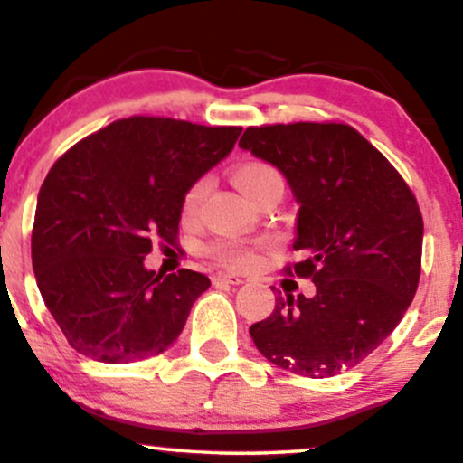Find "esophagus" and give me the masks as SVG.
I'll return each mask as SVG.
<instances>
[{
    "mask_svg": "<svg viewBox=\"0 0 463 463\" xmlns=\"http://www.w3.org/2000/svg\"><path fill=\"white\" fill-rule=\"evenodd\" d=\"M213 283L215 285H241L243 283V279L241 276H237V274H215L213 276Z\"/></svg>",
    "mask_w": 463,
    "mask_h": 463,
    "instance_id": "esophagus-1",
    "label": "esophagus"
}]
</instances>
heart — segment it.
<instances>
[{"mask_svg": "<svg viewBox=\"0 0 463 463\" xmlns=\"http://www.w3.org/2000/svg\"><path fill=\"white\" fill-rule=\"evenodd\" d=\"M274 174L279 172L268 163H246L241 165V167H237L235 184L250 198L254 187H257L263 178L274 176ZM204 194L206 180H198V183H194L187 189V194H184L183 198V215L187 217V220H191V217L198 213ZM211 257H213L215 261H220L222 265H228V268H246V265L254 261V250L239 241H217L211 246Z\"/></svg>", "mask_w": 463, "mask_h": 463, "instance_id": "1", "label": "heart"}]
</instances>
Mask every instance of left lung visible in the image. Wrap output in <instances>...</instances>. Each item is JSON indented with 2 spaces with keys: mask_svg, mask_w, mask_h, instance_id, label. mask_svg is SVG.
<instances>
[{
  "mask_svg": "<svg viewBox=\"0 0 463 463\" xmlns=\"http://www.w3.org/2000/svg\"><path fill=\"white\" fill-rule=\"evenodd\" d=\"M239 146L272 163L300 204L285 272L316 283L311 298H276L250 326L265 359L324 379L354 368L402 320L416 296L422 213L394 165L346 124L250 126Z\"/></svg>",
  "mask_w": 463,
  "mask_h": 463,
  "instance_id": "8db88e82",
  "label": "left lung"
}]
</instances>
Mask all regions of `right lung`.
I'll return each instance as SVG.
<instances>
[{
  "label": "right lung",
  "instance_id": "add662e5",
  "mask_svg": "<svg viewBox=\"0 0 463 463\" xmlns=\"http://www.w3.org/2000/svg\"><path fill=\"white\" fill-rule=\"evenodd\" d=\"M239 126L128 117L52 165L36 202L32 268L69 346L104 364L161 354L211 287L204 274H156L152 239L174 243L183 198L235 147Z\"/></svg>",
  "mask_w": 463,
  "mask_h": 463
}]
</instances>
